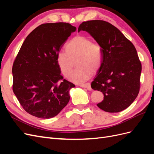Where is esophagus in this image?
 Instances as JSON below:
<instances>
[{"instance_id":"34e87169","label":"esophagus","mask_w":154,"mask_h":154,"mask_svg":"<svg viewBox=\"0 0 154 154\" xmlns=\"http://www.w3.org/2000/svg\"><path fill=\"white\" fill-rule=\"evenodd\" d=\"M79 86H80V87H83V88H86L87 89H88V91H91L92 89L91 84L89 83H85V84H80Z\"/></svg>"}]
</instances>
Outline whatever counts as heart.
<instances>
[{"label":"heart","mask_w":154,"mask_h":154,"mask_svg":"<svg viewBox=\"0 0 154 154\" xmlns=\"http://www.w3.org/2000/svg\"><path fill=\"white\" fill-rule=\"evenodd\" d=\"M66 50L60 51L57 55L59 67L65 76L71 73L73 67H78L71 74V81L81 83L90 78L91 72L98 71L102 62L101 46L92 42L91 39L83 36H77L67 44Z\"/></svg>","instance_id":"heart-1"}]
</instances>
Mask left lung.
Returning <instances> with one entry per match:
<instances>
[{
    "instance_id": "obj_1",
    "label": "left lung",
    "mask_w": 154,
    "mask_h": 154,
    "mask_svg": "<svg viewBox=\"0 0 154 154\" xmlns=\"http://www.w3.org/2000/svg\"><path fill=\"white\" fill-rule=\"evenodd\" d=\"M85 31L102 49L101 67L91 87L101 91L103 101L97 106L108 112H119L131 105L140 88L141 63L133 44L117 27L104 20L83 22L78 32Z\"/></svg>"
}]
</instances>
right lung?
I'll return each instance as SVG.
<instances>
[{"mask_svg": "<svg viewBox=\"0 0 154 154\" xmlns=\"http://www.w3.org/2000/svg\"><path fill=\"white\" fill-rule=\"evenodd\" d=\"M76 29L69 23H46L22 44L13 64V91L29 114L51 118L67 105L75 85L60 74L57 55Z\"/></svg>", "mask_w": 154, "mask_h": 154, "instance_id": "right-lung-1", "label": "right lung"}]
</instances>
